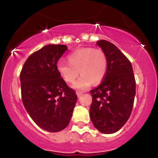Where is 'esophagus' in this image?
Returning a JSON list of instances; mask_svg holds the SVG:
<instances>
[{
    "label": "esophagus",
    "instance_id": "obj_1",
    "mask_svg": "<svg viewBox=\"0 0 158 158\" xmlns=\"http://www.w3.org/2000/svg\"><path fill=\"white\" fill-rule=\"evenodd\" d=\"M77 95L78 97H81V96L82 95V92H81V91H79V90H78V91H77Z\"/></svg>",
    "mask_w": 158,
    "mask_h": 158
}]
</instances>
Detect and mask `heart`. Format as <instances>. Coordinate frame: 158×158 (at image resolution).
<instances>
[{"mask_svg":"<svg viewBox=\"0 0 158 158\" xmlns=\"http://www.w3.org/2000/svg\"><path fill=\"white\" fill-rule=\"evenodd\" d=\"M68 63L59 61L56 68L66 82L75 81L79 73L81 77L73 83L75 89L85 90L94 83L101 82L108 70V57L101 49L81 48L68 56Z\"/></svg>","mask_w":158,"mask_h":158,"instance_id":"b5f03b06","label":"heart"}]
</instances>
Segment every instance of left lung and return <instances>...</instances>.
<instances>
[{
  "label": "left lung",
  "mask_w": 158,
  "mask_h": 158,
  "mask_svg": "<svg viewBox=\"0 0 158 158\" xmlns=\"http://www.w3.org/2000/svg\"><path fill=\"white\" fill-rule=\"evenodd\" d=\"M108 57V70L100 85L90 91V117L103 134L119 131L128 121L133 108L136 82L132 65L115 45L106 40L97 42Z\"/></svg>",
  "instance_id": "1"
}]
</instances>
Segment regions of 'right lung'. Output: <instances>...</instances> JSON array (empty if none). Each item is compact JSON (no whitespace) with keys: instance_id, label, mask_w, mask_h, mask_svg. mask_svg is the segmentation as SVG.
<instances>
[{"instance_id":"1","label":"right lung","mask_w":158,"mask_h":158,"mask_svg":"<svg viewBox=\"0 0 158 158\" xmlns=\"http://www.w3.org/2000/svg\"><path fill=\"white\" fill-rule=\"evenodd\" d=\"M68 47L48 44L30 55L21 74V97L27 113L37 126L58 132L68 126L77 101L67 85L56 64Z\"/></svg>"}]
</instances>
